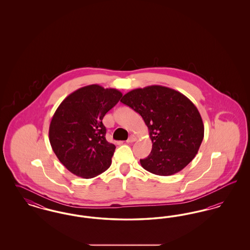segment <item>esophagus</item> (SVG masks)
<instances>
[{
	"label": "esophagus",
	"mask_w": 250,
	"mask_h": 250,
	"mask_svg": "<svg viewBox=\"0 0 250 250\" xmlns=\"http://www.w3.org/2000/svg\"><path fill=\"white\" fill-rule=\"evenodd\" d=\"M136 141H137V138H136V136H134V135H131L130 137L127 139L126 143H134V142H136Z\"/></svg>",
	"instance_id": "34e87169"
}]
</instances>
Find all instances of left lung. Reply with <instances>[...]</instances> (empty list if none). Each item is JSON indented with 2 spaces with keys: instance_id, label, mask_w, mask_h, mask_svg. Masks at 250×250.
Here are the masks:
<instances>
[{
  "instance_id": "8db88e82",
  "label": "left lung",
  "mask_w": 250,
  "mask_h": 250,
  "mask_svg": "<svg viewBox=\"0 0 250 250\" xmlns=\"http://www.w3.org/2000/svg\"><path fill=\"white\" fill-rule=\"evenodd\" d=\"M121 102L138 112L149 129L153 147L140 160L144 169L168 176L190 163L202 144L204 126L198 108L186 95L152 85L132 90Z\"/></svg>"
}]
</instances>
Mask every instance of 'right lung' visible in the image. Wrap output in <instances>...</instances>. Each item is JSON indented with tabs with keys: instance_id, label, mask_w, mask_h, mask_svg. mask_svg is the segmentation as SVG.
Returning <instances> with one entry per match:
<instances>
[{
	"instance_id": "1",
	"label": "right lung",
	"mask_w": 250,
	"mask_h": 250,
	"mask_svg": "<svg viewBox=\"0 0 250 250\" xmlns=\"http://www.w3.org/2000/svg\"><path fill=\"white\" fill-rule=\"evenodd\" d=\"M122 95L116 89L92 84L73 92L56 109L49 125V143L73 174L93 178L110 166L116 147L107 143L102 120Z\"/></svg>"
}]
</instances>
